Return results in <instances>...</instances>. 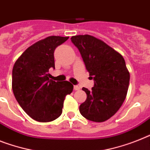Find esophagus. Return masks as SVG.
Listing matches in <instances>:
<instances>
[{
	"label": "esophagus",
	"instance_id": "34e87169",
	"mask_svg": "<svg viewBox=\"0 0 150 150\" xmlns=\"http://www.w3.org/2000/svg\"><path fill=\"white\" fill-rule=\"evenodd\" d=\"M74 90H79L80 88V86H74Z\"/></svg>",
	"mask_w": 150,
	"mask_h": 150
}]
</instances>
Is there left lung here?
Wrapping results in <instances>:
<instances>
[{"label": "left lung", "instance_id": "8db88e82", "mask_svg": "<svg viewBox=\"0 0 150 150\" xmlns=\"http://www.w3.org/2000/svg\"><path fill=\"white\" fill-rule=\"evenodd\" d=\"M70 40L94 80L91 90L83 87L86 100L80 106V113L90 121L104 122L119 110L127 96L130 76L124 58L91 35L73 36Z\"/></svg>", "mask_w": 150, "mask_h": 150}]
</instances>
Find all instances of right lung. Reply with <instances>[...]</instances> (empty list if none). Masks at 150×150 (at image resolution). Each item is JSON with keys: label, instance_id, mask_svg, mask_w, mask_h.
<instances>
[{"label": "right lung", "instance_id": "right-lung-1", "mask_svg": "<svg viewBox=\"0 0 150 150\" xmlns=\"http://www.w3.org/2000/svg\"><path fill=\"white\" fill-rule=\"evenodd\" d=\"M68 38L50 36L36 42L13 65V95L24 112L38 122H50L60 117L65 97L74 89L69 81L50 79L48 73L50 68H55L54 50Z\"/></svg>", "mask_w": 150, "mask_h": 150}]
</instances>
